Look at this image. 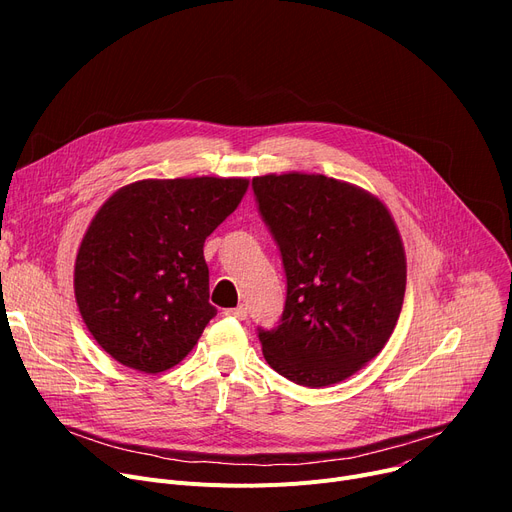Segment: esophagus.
<instances>
[{
  "label": "esophagus",
  "mask_w": 512,
  "mask_h": 512,
  "mask_svg": "<svg viewBox=\"0 0 512 512\" xmlns=\"http://www.w3.org/2000/svg\"><path fill=\"white\" fill-rule=\"evenodd\" d=\"M226 315L228 317H234V319H245L247 317V307H234V309H226Z\"/></svg>",
  "instance_id": "esophagus-1"
}]
</instances>
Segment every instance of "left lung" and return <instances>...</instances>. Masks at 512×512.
Here are the masks:
<instances>
[{
    "mask_svg": "<svg viewBox=\"0 0 512 512\" xmlns=\"http://www.w3.org/2000/svg\"><path fill=\"white\" fill-rule=\"evenodd\" d=\"M253 191L286 272L280 326L259 328L265 361L309 388L351 378L386 346L405 299L407 257L388 207L324 174H265Z\"/></svg>",
    "mask_w": 512,
    "mask_h": 512,
    "instance_id": "8db88e82",
    "label": "left lung"
}]
</instances>
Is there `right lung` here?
Masks as SVG:
<instances>
[{
    "mask_svg": "<svg viewBox=\"0 0 512 512\" xmlns=\"http://www.w3.org/2000/svg\"><path fill=\"white\" fill-rule=\"evenodd\" d=\"M247 178L137 180L91 220L74 263V297L91 336L143 373L178 365L209 319L205 238L238 207Z\"/></svg>",
    "mask_w": 512,
    "mask_h": 512,
    "instance_id": "add662e5",
    "label": "right lung"
}]
</instances>
